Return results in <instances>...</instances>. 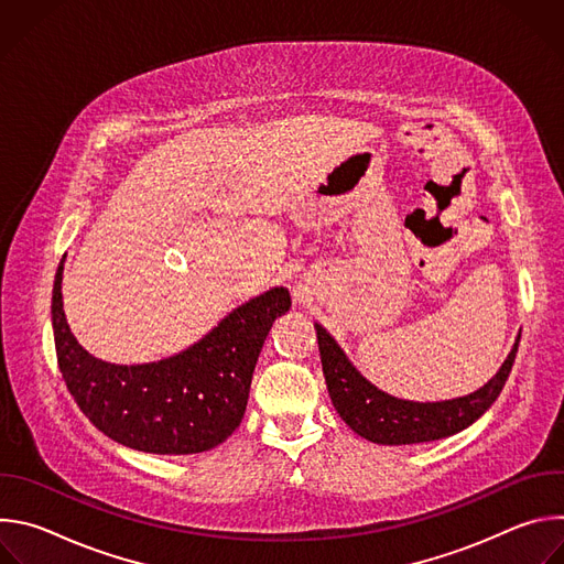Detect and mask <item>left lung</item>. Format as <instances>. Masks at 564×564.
<instances>
[{
    "instance_id": "1",
    "label": "left lung",
    "mask_w": 564,
    "mask_h": 564,
    "mask_svg": "<svg viewBox=\"0 0 564 564\" xmlns=\"http://www.w3.org/2000/svg\"><path fill=\"white\" fill-rule=\"evenodd\" d=\"M314 328L318 339L321 366H324L328 392L339 417L368 442L388 446L435 442L464 431L477 417L485 415L509 379L520 344V339H516L502 368L479 390L466 397L448 401H426V404H422V401L392 397L372 386L348 361L346 352L326 333L324 326L316 324Z\"/></svg>"
}]
</instances>
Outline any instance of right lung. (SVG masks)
<instances>
[{
  "label": "right lung",
  "instance_id": "1",
  "mask_svg": "<svg viewBox=\"0 0 564 564\" xmlns=\"http://www.w3.org/2000/svg\"><path fill=\"white\" fill-rule=\"evenodd\" d=\"M62 270L53 283V337L68 392L89 422L113 442L155 455L203 453L243 420L252 372L290 292L272 288L231 310L187 350L153 364L116 366L75 341L62 307Z\"/></svg>",
  "mask_w": 564,
  "mask_h": 564
}]
</instances>
